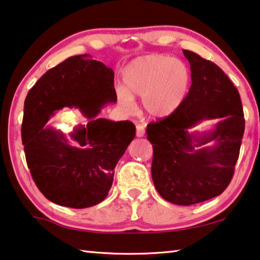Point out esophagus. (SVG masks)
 Instances as JSON below:
<instances>
[{"instance_id":"esophagus-1","label":"esophagus","mask_w":260,"mask_h":260,"mask_svg":"<svg viewBox=\"0 0 260 260\" xmlns=\"http://www.w3.org/2000/svg\"><path fill=\"white\" fill-rule=\"evenodd\" d=\"M146 133V127L142 124H138L136 125V136L138 138H142V136Z\"/></svg>"}]
</instances>
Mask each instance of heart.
Masks as SVG:
<instances>
[{"instance_id": "1", "label": "heart", "mask_w": 260, "mask_h": 260, "mask_svg": "<svg viewBox=\"0 0 260 260\" xmlns=\"http://www.w3.org/2000/svg\"><path fill=\"white\" fill-rule=\"evenodd\" d=\"M117 96L126 109L134 107L133 96L143 98L148 114L166 118L181 107L191 83L190 70L182 60L165 55L139 57L127 65Z\"/></svg>"}]
</instances>
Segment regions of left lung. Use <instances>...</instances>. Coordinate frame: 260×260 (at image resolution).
Here are the masks:
<instances>
[{"label":"left lung","instance_id":"left-lung-1","mask_svg":"<svg viewBox=\"0 0 260 260\" xmlns=\"http://www.w3.org/2000/svg\"><path fill=\"white\" fill-rule=\"evenodd\" d=\"M190 64L191 86L177 111L147 126L153 149L151 175L159 195L178 205H192L219 196L228 187L244 133L240 94L225 72L211 60L182 50ZM221 117L209 134L188 128ZM213 140L212 147H203Z\"/></svg>","mask_w":260,"mask_h":260}]
</instances>
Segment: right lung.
I'll return each instance as SVG.
<instances>
[{
    "label": "right lung",
    "instance_id": "1",
    "mask_svg": "<svg viewBox=\"0 0 260 260\" xmlns=\"http://www.w3.org/2000/svg\"><path fill=\"white\" fill-rule=\"evenodd\" d=\"M111 102H117L112 69L88 54L70 57L48 70L29 89L21 141L30 175L52 203L85 209L108 196L114 167L135 136L133 122L98 118ZM63 107H78L90 119L74 130L71 140L45 125Z\"/></svg>",
    "mask_w": 260,
    "mask_h": 260
}]
</instances>
